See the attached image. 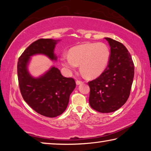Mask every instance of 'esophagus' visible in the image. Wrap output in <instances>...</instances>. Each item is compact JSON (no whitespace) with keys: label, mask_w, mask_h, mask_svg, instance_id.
<instances>
[{"label":"esophagus","mask_w":151,"mask_h":151,"mask_svg":"<svg viewBox=\"0 0 151 151\" xmlns=\"http://www.w3.org/2000/svg\"><path fill=\"white\" fill-rule=\"evenodd\" d=\"M83 81H76V85H81V84H83Z\"/></svg>","instance_id":"1"}]
</instances>
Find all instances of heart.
<instances>
[{
  "mask_svg": "<svg viewBox=\"0 0 151 151\" xmlns=\"http://www.w3.org/2000/svg\"><path fill=\"white\" fill-rule=\"evenodd\" d=\"M110 50L103 43H85L73 48L70 55H63V65L68 70H75L81 65L86 77L94 78L100 76L109 65Z\"/></svg>",
  "mask_w": 151,
  "mask_h": 151,
  "instance_id": "1",
  "label": "heart"
}]
</instances>
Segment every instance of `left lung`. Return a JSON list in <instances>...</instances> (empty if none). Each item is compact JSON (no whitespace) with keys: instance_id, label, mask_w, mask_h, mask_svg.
<instances>
[{"instance_id":"1","label":"left lung","mask_w":151,"mask_h":151,"mask_svg":"<svg viewBox=\"0 0 151 151\" xmlns=\"http://www.w3.org/2000/svg\"><path fill=\"white\" fill-rule=\"evenodd\" d=\"M104 39L111 47L109 65L98 78L88 83L90 106L98 112L109 113L121 108L129 99L134 66L131 55L122 43Z\"/></svg>"}]
</instances>
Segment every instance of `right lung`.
Instances as JSON below:
<instances>
[{
    "label": "right lung",
    "instance_id": "obj_1",
    "mask_svg": "<svg viewBox=\"0 0 151 151\" xmlns=\"http://www.w3.org/2000/svg\"><path fill=\"white\" fill-rule=\"evenodd\" d=\"M59 40L40 39L29 45L19 58L17 74L19 88L24 101L38 113L53 118L63 114L68 106L70 94L76 87L73 78H66L55 66L42 75L33 77L28 70L32 56L43 55L57 60L55 48Z\"/></svg>",
    "mask_w": 151,
    "mask_h": 151
}]
</instances>
